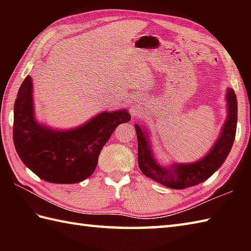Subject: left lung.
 Instances as JSON below:
<instances>
[{
    "instance_id": "left-lung-1",
    "label": "left lung",
    "mask_w": 251,
    "mask_h": 251,
    "mask_svg": "<svg viewBox=\"0 0 251 251\" xmlns=\"http://www.w3.org/2000/svg\"><path fill=\"white\" fill-rule=\"evenodd\" d=\"M227 115L219 137L204 157L193 163H173L170 166L159 164L154 157L148 129L135 124L138 140V165L141 173L170 189H185L204 182L225 163L233 147L237 125V99L232 88L226 95Z\"/></svg>"
}]
</instances>
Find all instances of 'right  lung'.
<instances>
[{"mask_svg": "<svg viewBox=\"0 0 251 251\" xmlns=\"http://www.w3.org/2000/svg\"><path fill=\"white\" fill-rule=\"evenodd\" d=\"M32 92L28 75L14 105L13 138L20 159L47 182L71 184L87 179L116 127L130 121L128 111L101 112L75 128L58 130L36 121Z\"/></svg>", "mask_w": 251, "mask_h": 251, "instance_id": "right-lung-1", "label": "right lung"}]
</instances>
